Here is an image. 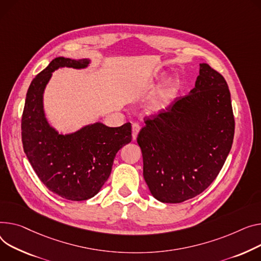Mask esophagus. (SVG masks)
<instances>
[{
  "mask_svg": "<svg viewBox=\"0 0 261 261\" xmlns=\"http://www.w3.org/2000/svg\"><path fill=\"white\" fill-rule=\"evenodd\" d=\"M140 130H141L140 125H137V124L132 125V138H133V141L136 140L137 134H138V132H140Z\"/></svg>",
  "mask_w": 261,
  "mask_h": 261,
  "instance_id": "34e87169",
  "label": "esophagus"
}]
</instances>
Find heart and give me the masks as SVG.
<instances>
[{
  "mask_svg": "<svg viewBox=\"0 0 261 261\" xmlns=\"http://www.w3.org/2000/svg\"><path fill=\"white\" fill-rule=\"evenodd\" d=\"M163 76H164V74L159 76V80L162 79ZM178 85H179V82H178L177 79H171L170 81H168L167 84L163 87V89L160 92V94L158 96H155L149 102L148 109L150 111H155V110L162 108L167 102L168 98L178 89Z\"/></svg>",
  "mask_w": 261,
  "mask_h": 261,
  "instance_id": "1",
  "label": "heart"
}]
</instances>
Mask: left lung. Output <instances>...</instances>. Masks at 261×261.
Masks as SVG:
<instances>
[{
  "label": "left lung",
  "mask_w": 261,
  "mask_h": 261,
  "mask_svg": "<svg viewBox=\"0 0 261 261\" xmlns=\"http://www.w3.org/2000/svg\"><path fill=\"white\" fill-rule=\"evenodd\" d=\"M145 123L137 144L152 196L167 203L193 198L213 182L232 148L235 121L228 84L201 63L189 94Z\"/></svg>",
  "instance_id": "obj_1"
}]
</instances>
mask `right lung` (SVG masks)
<instances>
[{
    "mask_svg": "<svg viewBox=\"0 0 261 261\" xmlns=\"http://www.w3.org/2000/svg\"><path fill=\"white\" fill-rule=\"evenodd\" d=\"M89 59L58 57L34 77L22 116L24 152L49 191L81 201L96 195L107 181L116 153L132 140L131 124L108 127L100 121L63 133L52 127L44 110V92L52 72L60 68L85 69Z\"/></svg>",
    "mask_w": 261,
    "mask_h": 261,
    "instance_id": "1",
    "label": "right lung"
}]
</instances>
